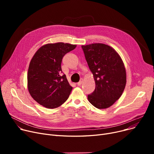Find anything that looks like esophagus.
<instances>
[{
	"instance_id": "obj_1",
	"label": "esophagus",
	"mask_w": 154,
	"mask_h": 154,
	"mask_svg": "<svg viewBox=\"0 0 154 154\" xmlns=\"http://www.w3.org/2000/svg\"><path fill=\"white\" fill-rule=\"evenodd\" d=\"M82 83H83V79H82L81 80H80V82H79L77 83V85H78V86H80V85H81L82 84Z\"/></svg>"
}]
</instances>
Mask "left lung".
Returning a JSON list of instances; mask_svg holds the SVG:
<instances>
[{"label": "left lung", "instance_id": "8db88e82", "mask_svg": "<svg viewBox=\"0 0 154 154\" xmlns=\"http://www.w3.org/2000/svg\"><path fill=\"white\" fill-rule=\"evenodd\" d=\"M95 83V91L87 98L99 109L112 106L122 95L126 85V70L119 54L112 47L101 43L82 45Z\"/></svg>", "mask_w": 154, "mask_h": 154}]
</instances>
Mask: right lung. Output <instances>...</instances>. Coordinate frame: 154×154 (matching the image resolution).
<instances>
[{
    "label": "right lung",
    "instance_id": "right-lung-1",
    "mask_svg": "<svg viewBox=\"0 0 154 154\" xmlns=\"http://www.w3.org/2000/svg\"><path fill=\"white\" fill-rule=\"evenodd\" d=\"M76 46L63 42L47 44L32 58L27 73L28 91L44 107L57 108L69 98L72 87L66 75L62 74L61 63L63 57Z\"/></svg>",
    "mask_w": 154,
    "mask_h": 154
}]
</instances>
